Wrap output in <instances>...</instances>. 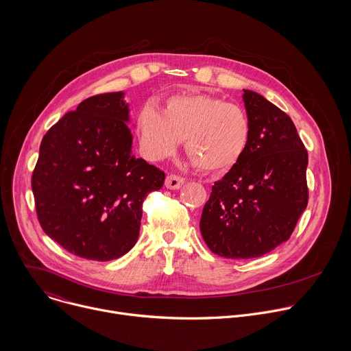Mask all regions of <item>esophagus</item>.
<instances>
[{"label": "esophagus", "mask_w": 351, "mask_h": 351, "mask_svg": "<svg viewBox=\"0 0 351 351\" xmlns=\"http://www.w3.org/2000/svg\"><path fill=\"white\" fill-rule=\"evenodd\" d=\"M183 183H184V178L178 176V175H173V173L168 175L167 179H165V186H167L168 189H171V190H176V189L182 187Z\"/></svg>", "instance_id": "esophagus-1"}]
</instances>
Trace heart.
Instances as JSON below:
<instances>
[{"instance_id": "b5f03b06", "label": "heart", "mask_w": 351, "mask_h": 351, "mask_svg": "<svg viewBox=\"0 0 351 351\" xmlns=\"http://www.w3.org/2000/svg\"><path fill=\"white\" fill-rule=\"evenodd\" d=\"M144 156L162 160L184 140L191 164L206 172L232 168L244 154L252 137V121L244 108L223 99L189 93L169 97L164 112L145 106L137 117Z\"/></svg>"}]
</instances>
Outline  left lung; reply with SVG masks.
I'll return each instance as SVG.
<instances>
[{"mask_svg":"<svg viewBox=\"0 0 351 351\" xmlns=\"http://www.w3.org/2000/svg\"><path fill=\"white\" fill-rule=\"evenodd\" d=\"M252 137L241 158L215 184L199 230L213 253L261 257L287 241L308 204V153L287 114L244 90Z\"/></svg>","mask_w":351,"mask_h":351,"instance_id":"1","label":"left lung"}]
</instances>
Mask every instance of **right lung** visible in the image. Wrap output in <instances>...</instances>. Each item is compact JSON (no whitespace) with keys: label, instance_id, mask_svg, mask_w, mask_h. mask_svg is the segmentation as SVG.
Wrapping results in <instances>:
<instances>
[{"label":"right lung","instance_id":"right-lung-1","mask_svg":"<svg viewBox=\"0 0 351 351\" xmlns=\"http://www.w3.org/2000/svg\"><path fill=\"white\" fill-rule=\"evenodd\" d=\"M123 93L90 97L44 134L32 175L40 226L66 252L91 261L136 244L143 203L164 171L132 154Z\"/></svg>","mask_w":351,"mask_h":351}]
</instances>
